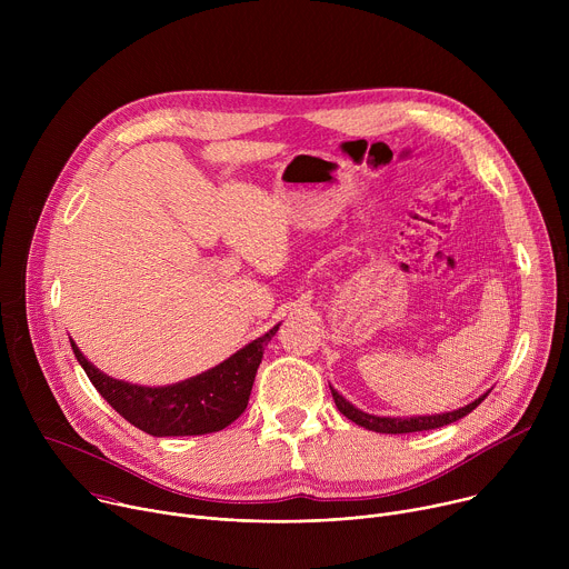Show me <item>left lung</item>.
<instances>
[{
  "label": "left lung",
  "mask_w": 569,
  "mask_h": 569,
  "mask_svg": "<svg viewBox=\"0 0 569 569\" xmlns=\"http://www.w3.org/2000/svg\"><path fill=\"white\" fill-rule=\"evenodd\" d=\"M331 393H333V400L338 405V410L351 419L353 423L371 430V432H380V435H408V432H423V430H435V428H443V426H450L459 419H463L466 415H470L477 405L489 396V391L481 393L479 398H475L472 402L463 405V408L459 410H452V412H443V415H426V417H378V415H367L362 410H358L353 402H349L338 389L331 387Z\"/></svg>",
  "instance_id": "obj_1"
}]
</instances>
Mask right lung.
Here are the masks:
<instances>
[{
    "instance_id": "add662e5",
    "label": "right lung",
    "mask_w": 569,
    "mask_h": 569,
    "mask_svg": "<svg viewBox=\"0 0 569 569\" xmlns=\"http://www.w3.org/2000/svg\"><path fill=\"white\" fill-rule=\"evenodd\" d=\"M279 323L220 365L164 387L117 380L94 367L71 340L80 367L97 391L134 428L152 437L209 435L233 423L248 408L257 369Z\"/></svg>"
}]
</instances>
